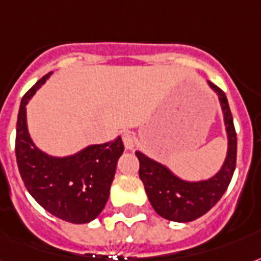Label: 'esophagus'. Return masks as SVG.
<instances>
[{
	"label": "esophagus",
	"mask_w": 261,
	"mask_h": 261,
	"mask_svg": "<svg viewBox=\"0 0 261 261\" xmlns=\"http://www.w3.org/2000/svg\"><path fill=\"white\" fill-rule=\"evenodd\" d=\"M122 139H123V144H124V148L126 149L131 150V149L135 148V145H137V138H135L134 133H130V131L123 133Z\"/></svg>",
	"instance_id": "1"
}]
</instances>
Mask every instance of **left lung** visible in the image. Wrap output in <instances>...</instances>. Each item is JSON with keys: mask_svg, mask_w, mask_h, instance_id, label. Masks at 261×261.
I'll list each match as a JSON object with an SVG mask.
<instances>
[{"mask_svg": "<svg viewBox=\"0 0 261 261\" xmlns=\"http://www.w3.org/2000/svg\"><path fill=\"white\" fill-rule=\"evenodd\" d=\"M210 86L219 95L227 130L228 150L222 170L208 180L186 182L175 176L167 167L144 153L135 152L139 160V178L145 186L153 210L172 222H192L205 215L222 198L231 182L237 163V133L227 97L214 83Z\"/></svg>", "mask_w": 261, "mask_h": 261, "instance_id": "left-lung-1", "label": "left lung"}]
</instances>
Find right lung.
Segmentation results:
<instances>
[{
    "instance_id": "1",
    "label": "right lung",
    "mask_w": 261,
    "mask_h": 261,
    "mask_svg": "<svg viewBox=\"0 0 261 261\" xmlns=\"http://www.w3.org/2000/svg\"><path fill=\"white\" fill-rule=\"evenodd\" d=\"M49 75L39 79L21 98L16 124V162L24 186L39 205L69 223H89L108 201L124 146L119 137L113 142L91 145L68 157H51L41 152L27 131L25 105Z\"/></svg>"
}]
</instances>
